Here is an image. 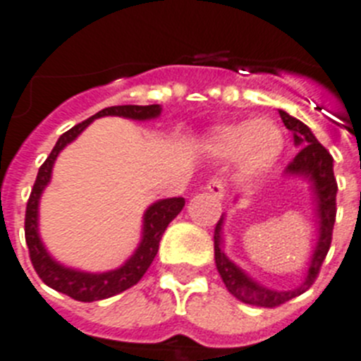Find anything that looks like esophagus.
<instances>
[{"label": "esophagus", "mask_w": 361, "mask_h": 361, "mask_svg": "<svg viewBox=\"0 0 361 361\" xmlns=\"http://www.w3.org/2000/svg\"><path fill=\"white\" fill-rule=\"evenodd\" d=\"M206 191H209L213 197H219V199H222V197H224V193H226L224 183H222L219 177L209 178L208 183H206Z\"/></svg>", "instance_id": "34e87169"}]
</instances>
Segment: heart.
<instances>
[{
	"label": "heart",
	"mask_w": 361,
	"mask_h": 361,
	"mask_svg": "<svg viewBox=\"0 0 361 361\" xmlns=\"http://www.w3.org/2000/svg\"><path fill=\"white\" fill-rule=\"evenodd\" d=\"M213 152L222 159H237L245 177H258L275 164L283 148V133L271 119H253L222 126L213 135Z\"/></svg>",
	"instance_id": "heart-1"
}]
</instances>
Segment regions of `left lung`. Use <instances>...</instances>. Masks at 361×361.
<instances>
[{"label": "left lung", "mask_w": 361, "mask_h": 361, "mask_svg": "<svg viewBox=\"0 0 361 361\" xmlns=\"http://www.w3.org/2000/svg\"><path fill=\"white\" fill-rule=\"evenodd\" d=\"M282 123L286 128L291 130L295 135L296 146H300V152L296 153L295 159L288 164L286 173L289 175H305L312 183L314 193H317L318 202V216H320V238L318 245L311 258V266L307 269L304 283L293 291H273L267 289L260 283L253 282L250 276L245 275L244 271L238 269L235 264L224 255L220 247V228H222V220L220 219L215 226V264L219 269L220 276L224 280L226 288L235 298H238L244 304L257 305V307H279L286 304L295 296L302 295L311 288L314 280H317L320 267L324 264L327 251L331 247L333 240V228L334 220H336V191L338 184L334 178L333 171V157L331 153L317 141V137L312 135L311 130L305 126L302 121L295 119L283 110H280Z\"/></svg>", "instance_id": "8db88e82"}]
</instances>
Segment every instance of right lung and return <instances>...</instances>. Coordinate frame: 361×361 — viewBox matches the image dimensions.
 Returning a JSON list of instances; mask_svg holds the SVG:
<instances>
[{
  "label": "right lung",
  "mask_w": 361,
  "mask_h": 361,
  "mask_svg": "<svg viewBox=\"0 0 361 361\" xmlns=\"http://www.w3.org/2000/svg\"><path fill=\"white\" fill-rule=\"evenodd\" d=\"M161 114L159 104H148V106H137V104H123V106H110L104 110L97 111L90 119L82 121L75 124L73 128L63 133L57 139L56 146L47 157V161L41 164L37 171L36 183L30 191L27 202V212H25V240L28 245V255H30V262L36 269L37 276L43 280L49 288L56 291L68 295L70 298L79 300V302H94V300L110 298L114 295L126 291L128 288L135 286L142 279L149 264L159 251V242H161L162 233L166 231L168 224L171 220L183 212L184 199H164L159 202L152 204L145 213V229H142V242L139 244L135 253L132 255L128 262L116 271H108V273H82V271L70 269V267L57 264L47 250L43 247V242L39 240V233H37V202H39L41 191L49 184L50 175H52V166L56 157L59 155L63 148L68 142H72L82 130L88 126L94 119L104 116H119L128 117V119L145 121L157 117Z\"/></svg>",
  "instance_id": "right-lung-1"
}]
</instances>
